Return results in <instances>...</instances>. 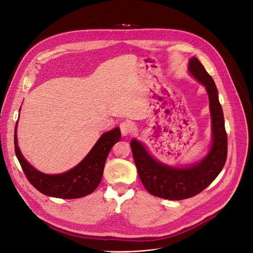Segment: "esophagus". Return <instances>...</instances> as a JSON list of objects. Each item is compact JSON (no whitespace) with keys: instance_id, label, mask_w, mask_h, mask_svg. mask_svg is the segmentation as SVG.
Returning <instances> with one entry per match:
<instances>
[{"instance_id":"34e87169","label":"esophagus","mask_w":253,"mask_h":253,"mask_svg":"<svg viewBox=\"0 0 253 253\" xmlns=\"http://www.w3.org/2000/svg\"><path fill=\"white\" fill-rule=\"evenodd\" d=\"M120 130H121V133L123 136H127L128 134H130L133 130L132 128V124L128 121H124L120 124Z\"/></svg>"}]
</instances>
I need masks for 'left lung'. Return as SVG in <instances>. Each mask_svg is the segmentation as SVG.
<instances>
[{"mask_svg": "<svg viewBox=\"0 0 253 253\" xmlns=\"http://www.w3.org/2000/svg\"><path fill=\"white\" fill-rule=\"evenodd\" d=\"M188 72L205 87L209 98L212 141L208 153L198 162L175 167L156 160L137 139L130 142L144 187L150 194L168 200L186 199L203 191L221 172L227 157V134L217 88L196 57L189 59Z\"/></svg>", "mask_w": 253, "mask_h": 253, "instance_id": "8db88e82", "label": "left lung"}]
</instances>
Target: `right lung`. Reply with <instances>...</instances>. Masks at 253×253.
<instances>
[{
  "label": "right lung",
  "instance_id": "right-lung-1",
  "mask_svg": "<svg viewBox=\"0 0 253 253\" xmlns=\"http://www.w3.org/2000/svg\"><path fill=\"white\" fill-rule=\"evenodd\" d=\"M17 125L18 122L15 127V152L27 179L41 193L63 199L84 197L98 187L108 154L121 138L119 127L105 132L79 164L64 173L51 175L37 170L24 158L18 145Z\"/></svg>",
  "mask_w": 253,
  "mask_h": 253
}]
</instances>
